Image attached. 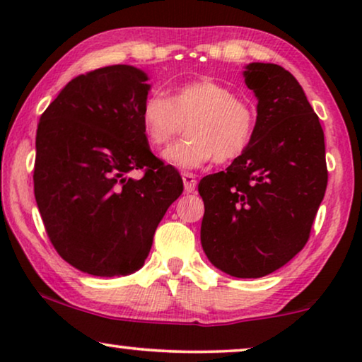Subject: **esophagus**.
Listing matches in <instances>:
<instances>
[{"instance_id":"1","label":"esophagus","mask_w":362,"mask_h":362,"mask_svg":"<svg viewBox=\"0 0 362 362\" xmlns=\"http://www.w3.org/2000/svg\"><path fill=\"white\" fill-rule=\"evenodd\" d=\"M182 185H185V191L186 192H192L196 189V176L192 175V173H182Z\"/></svg>"}]
</instances>
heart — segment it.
Instances as JSON below:
<instances>
[{
    "label": "heart",
    "instance_id": "b5f03b06",
    "mask_svg": "<svg viewBox=\"0 0 362 362\" xmlns=\"http://www.w3.org/2000/svg\"><path fill=\"white\" fill-rule=\"evenodd\" d=\"M255 120L249 102L212 78L181 83L166 98L148 97L140 110L143 135L151 146L170 143L187 122L185 140L163 151V160L180 170L240 158L254 138Z\"/></svg>",
    "mask_w": 362,
    "mask_h": 362
}]
</instances>
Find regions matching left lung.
Here are the masks:
<instances>
[{
  "label": "left lung",
  "mask_w": 362,
  "mask_h": 362,
  "mask_svg": "<svg viewBox=\"0 0 362 362\" xmlns=\"http://www.w3.org/2000/svg\"><path fill=\"white\" fill-rule=\"evenodd\" d=\"M257 100L250 146L226 171L202 177L201 244L237 279L279 270L303 249L325 197V133L298 81L276 64L252 62Z\"/></svg>",
  "instance_id": "left-lung-1"
}]
</instances>
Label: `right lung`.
<instances>
[{"label": "right lung", "instance_id": "obj_1", "mask_svg": "<svg viewBox=\"0 0 362 362\" xmlns=\"http://www.w3.org/2000/svg\"><path fill=\"white\" fill-rule=\"evenodd\" d=\"M146 81L133 66L95 69L72 78L39 118L34 196L54 249L86 274L140 269L182 192L180 173L143 135ZM133 169L144 171L140 180L126 176Z\"/></svg>", "mask_w": 362, "mask_h": 362}]
</instances>
